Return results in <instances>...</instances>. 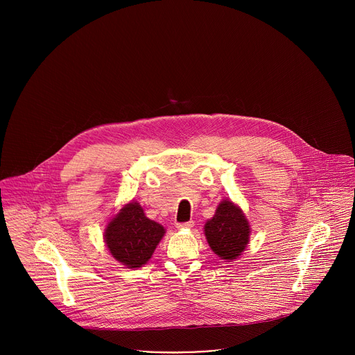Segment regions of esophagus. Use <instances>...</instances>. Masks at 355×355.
Wrapping results in <instances>:
<instances>
[{
  "label": "esophagus",
  "mask_w": 355,
  "mask_h": 355,
  "mask_svg": "<svg viewBox=\"0 0 355 355\" xmlns=\"http://www.w3.org/2000/svg\"><path fill=\"white\" fill-rule=\"evenodd\" d=\"M193 220H189V222H182V223H177V227L178 229H191L193 227Z\"/></svg>",
  "instance_id": "obj_1"
}]
</instances>
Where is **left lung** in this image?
Masks as SVG:
<instances>
[{"label":"left lung","mask_w":355,"mask_h":355,"mask_svg":"<svg viewBox=\"0 0 355 355\" xmlns=\"http://www.w3.org/2000/svg\"><path fill=\"white\" fill-rule=\"evenodd\" d=\"M205 236L215 254L223 260H234L248 243L250 226L243 212L232 200L225 199L215 216L207 222Z\"/></svg>","instance_id":"left-lung-1"}]
</instances>
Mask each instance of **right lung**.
<instances>
[{
    "instance_id": "1",
    "label": "right lung",
    "mask_w": 355,
    "mask_h": 355,
    "mask_svg": "<svg viewBox=\"0 0 355 355\" xmlns=\"http://www.w3.org/2000/svg\"><path fill=\"white\" fill-rule=\"evenodd\" d=\"M164 233L162 225L146 218L141 207L132 202L108 223L105 243L115 260L139 268L150 260Z\"/></svg>"
}]
</instances>
